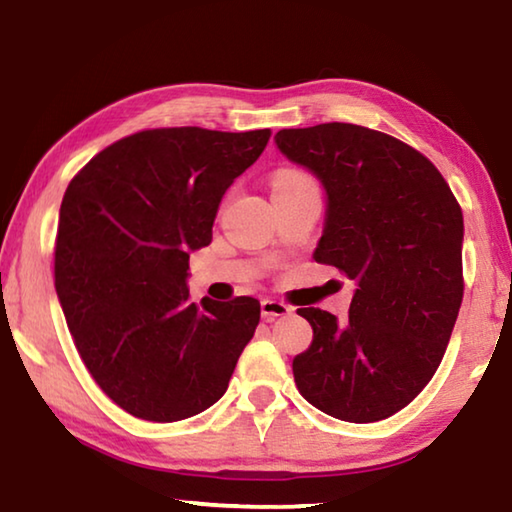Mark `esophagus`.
I'll list each match as a JSON object with an SVG mask.
<instances>
[{"instance_id": "34e87169", "label": "esophagus", "mask_w": 512, "mask_h": 512, "mask_svg": "<svg viewBox=\"0 0 512 512\" xmlns=\"http://www.w3.org/2000/svg\"><path fill=\"white\" fill-rule=\"evenodd\" d=\"M290 311H293V309H290L288 304L279 302V300H263L261 302V316L265 320H274V318H279V316H288Z\"/></svg>"}]
</instances>
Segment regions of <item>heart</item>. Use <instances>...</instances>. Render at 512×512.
<instances>
[{"instance_id":"b5f03b06","label":"heart","mask_w":512,"mask_h":512,"mask_svg":"<svg viewBox=\"0 0 512 512\" xmlns=\"http://www.w3.org/2000/svg\"><path fill=\"white\" fill-rule=\"evenodd\" d=\"M300 180H306V178H304L302 174H297V171H279V174L272 178V190H274V187H283V185L300 183Z\"/></svg>"}]
</instances>
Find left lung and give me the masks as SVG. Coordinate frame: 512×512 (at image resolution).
I'll list each match as a JSON object with an SVG mask.
<instances>
[{"instance_id": "8db88e82", "label": "left lung", "mask_w": 512, "mask_h": 512, "mask_svg": "<svg viewBox=\"0 0 512 512\" xmlns=\"http://www.w3.org/2000/svg\"><path fill=\"white\" fill-rule=\"evenodd\" d=\"M277 148L320 180L325 224L313 258L355 281L350 316L304 306L309 350L295 384L334 419L373 423L432 380L462 304L465 222L428 157L352 123L279 130Z\"/></svg>"}]
</instances>
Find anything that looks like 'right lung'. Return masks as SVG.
Here are the masks:
<instances>
[{"label": "right lung", "instance_id": "right-lung-1", "mask_svg": "<svg viewBox=\"0 0 512 512\" xmlns=\"http://www.w3.org/2000/svg\"><path fill=\"white\" fill-rule=\"evenodd\" d=\"M267 139L270 130H144L70 180L54 288L84 366L137 419L183 421L215 405L256 332L258 300L194 304L187 270Z\"/></svg>", "mask_w": 512, "mask_h": 512}]
</instances>
